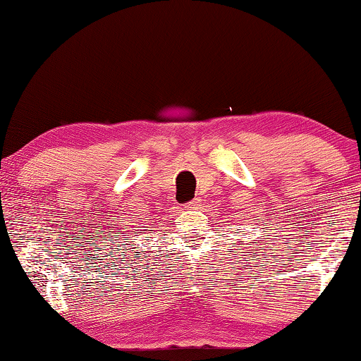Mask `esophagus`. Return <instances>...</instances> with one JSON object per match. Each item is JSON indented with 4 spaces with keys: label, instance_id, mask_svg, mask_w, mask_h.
<instances>
[{
    "label": "esophagus",
    "instance_id": "obj_1",
    "mask_svg": "<svg viewBox=\"0 0 361 361\" xmlns=\"http://www.w3.org/2000/svg\"><path fill=\"white\" fill-rule=\"evenodd\" d=\"M200 206H201V201L197 200V197H195V200H191V201H188L186 204H185V207L186 209H200Z\"/></svg>",
    "mask_w": 361,
    "mask_h": 361
}]
</instances>
